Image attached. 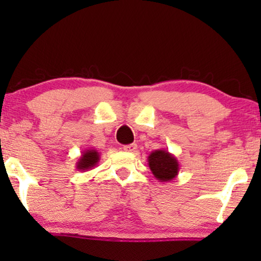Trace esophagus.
<instances>
[{
	"instance_id": "1",
	"label": "esophagus",
	"mask_w": 261,
	"mask_h": 261,
	"mask_svg": "<svg viewBox=\"0 0 261 261\" xmlns=\"http://www.w3.org/2000/svg\"><path fill=\"white\" fill-rule=\"evenodd\" d=\"M136 149H137L136 143H131V145H125L124 146V151H126V152H135Z\"/></svg>"
}]
</instances>
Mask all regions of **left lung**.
I'll list each match as a JSON object with an SVG mask.
<instances>
[{"instance_id": "left-lung-1", "label": "left lung", "mask_w": 261, "mask_h": 261, "mask_svg": "<svg viewBox=\"0 0 261 261\" xmlns=\"http://www.w3.org/2000/svg\"><path fill=\"white\" fill-rule=\"evenodd\" d=\"M148 167L157 180L167 182L176 178L179 173V162L174 154L166 149H155L148 155Z\"/></svg>"}]
</instances>
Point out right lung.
Wrapping results in <instances>:
<instances>
[{
  "label": "right lung",
  "mask_w": 261,
  "mask_h": 261,
  "mask_svg": "<svg viewBox=\"0 0 261 261\" xmlns=\"http://www.w3.org/2000/svg\"><path fill=\"white\" fill-rule=\"evenodd\" d=\"M100 154L99 152L95 148H88L85 149L79 158V161L76 162V169L80 172H87V170H91L94 168L95 166L99 162Z\"/></svg>",
  "instance_id": "1"
}]
</instances>
